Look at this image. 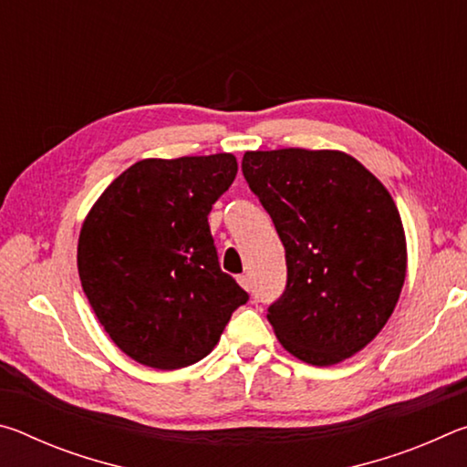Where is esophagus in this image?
Listing matches in <instances>:
<instances>
[{
    "label": "esophagus",
    "instance_id": "obj_1",
    "mask_svg": "<svg viewBox=\"0 0 467 467\" xmlns=\"http://www.w3.org/2000/svg\"><path fill=\"white\" fill-rule=\"evenodd\" d=\"M236 280H239V284H241V286H243L244 290H249V288H251V278H249V274H243V275H239V278H236Z\"/></svg>",
    "mask_w": 467,
    "mask_h": 467
}]
</instances>
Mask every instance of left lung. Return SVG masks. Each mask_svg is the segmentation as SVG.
Segmentation results:
<instances>
[{
    "label": "left lung",
    "instance_id": "left-lung-1",
    "mask_svg": "<svg viewBox=\"0 0 467 467\" xmlns=\"http://www.w3.org/2000/svg\"><path fill=\"white\" fill-rule=\"evenodd\" d=\"M241 169L286 249V288L267 309L275 337L315 367L354 357L391 317L406 280L393 197L337 150H257Z\"/></svg>",
    "mask_w": 467,
    "mask_h": 467
}]
</instances>
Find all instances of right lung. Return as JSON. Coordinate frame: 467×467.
Returning a JSON list of instances; mask_svg holds the SVG:
<instances>
[{
  "instance_id": "right-lung-1",
  "label": "right lung",
  "mask_w": 467,
  "mask_h": 467,
  "mask_svg": "<svg viewBox=\"0 0 467 467\" xmlns=\"http://www.w3.org/2000/svg\"><path fill=\"white\" fill-rule=\"evenodd\" d=\"M233 154L146 158L92 205L78 274L109 337L140 365L172 370L214 350L249 295L220 270L208 214L236 177Z\"/></svg>"
}]
</instances>
